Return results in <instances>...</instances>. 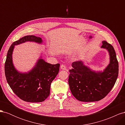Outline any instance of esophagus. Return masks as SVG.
<instances>
[{
	"label": "esophagus",
	"instance_id": "esophagus-1",
	"mask_svg": "<svg viewBox=\"0 0 125 125\" xmlns=\"http://www.w3.org/2000/svg\"><path fill=\"white\" fill-rule=\"evenodd\" d=\"M60 68H61L62 70H65L66 71H68V69L67 68L66 65H63V64H62V65L60 66Z\"/></svg>",
	"mask_w": 125,
	"mask_h": 125
}]
</instances>
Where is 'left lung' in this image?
<instances>
[{
	"mask_svg": "<svg viewBox=\"0 0 125 125\" xmlns=\"http://www.w3.org/2000/svg\"><path fill=\"white\" fill-rule=\"evenodd\" d=\"M101 48L109 52L110 62L103 71H93L82 60L72 63L68 83L73 95L82 102H94L103 99L115 85L118 75V62L114 47L106 41Z\"/></svg>",
	"mask_w": 125,
	"mask_h": 125,
	"instance_id": "1",
	"label": "left lung"
}]
</instances>
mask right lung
I'll return each instance as SVG.
<instances>
[{"label": "right lung", "instance_id": "1", "mask_svg": "<svg viewBox=\"0 0 125 125\" xmlns=\"http://www.w3.org/2000/svg\"><path fill=\"white\" fill-rule=\"evenodd\" d=\"M29 41L39 44L43 42L40 37L27 35L13 42L7 55L5 75L11 89L20 99L28 102H42L50 95L51 83L59 73L60 64L52 65L41 57L35 66L28 73L18 71L12 62L14 46Z\"/></svg>", "mask_w": 125, "mask_h": 125}]
</instances>
